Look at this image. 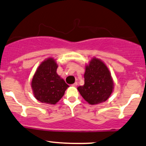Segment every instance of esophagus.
Returning <instances> with one entry per match:
<instances>
[{"instance_id": "obj_1", "label": "esophagus", "mask_w": 146, "mask_h": 146, "mask_svg": "<svg viewBox=\"0 0 146 146\" xmlns=\"http://www.w3.org/2000/svg\"><path fill=\"white\" fill-rule=\"evenodd\" d=\"M77 85H78L77 82H75L74 84H73V85H72V86H73V87H77Z\"/></svg>"}]
</instances>
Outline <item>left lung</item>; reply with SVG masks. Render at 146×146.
I'll return each instance as SVG.
<instances>
[{"mask_svg":"<svg viewBox=\"0 0 146 146\" xmlns=\"http://www.w3.org/2000/svg\"><path fill=\"white\" fill-rule=\"evenodd\" d=\"M85 84L78 87L81 96L90 105L104 102L114 89L113 78L108 67L101 59L94 57L85 66Z\"/></svg>","mask_w":146,"mask_h":146,"instance_id":"8db88e82","label":"left lung"}]
</instances>
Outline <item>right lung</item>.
<instances>
[{
    "label": "right lung",
    "mask_w": 146,
    "mask_h": 146,
    "mask_svg": "<svg viewBox=\"0 0 146 146\" xmlns=\"http://www.w3.org/2000/svg\"><path fill=\"white\" fill-rule=\"evenodd\" d=\"M57 68L56 61L50 57L37 68L31 81V88L37 100L54 105L64 96L69 86L56 73Z\"/></svg>",
    "instance_id": "right-lung-1"
}]
</instances>
